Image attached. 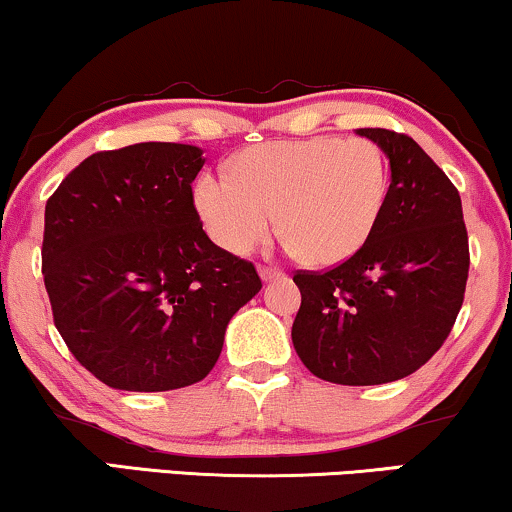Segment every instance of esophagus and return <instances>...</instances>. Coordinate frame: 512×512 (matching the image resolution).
<instances>
[{"label": "esophagus", "mask_w": 512, "mask_h": 512, "mask_svg": "<svg viewBox=\"0 0 512 512\" xmlns=\"http://www.w3.org/2000/svg\"><path fill=\"white\" fill-rule=\"evenodd\" d=\"M258 275H261L263 282H270V280H277V277H282L284 272L277 268H265V265H261V268H258Z\"/></svg>", "instance_id": "esophagus-1"}]
</instances>
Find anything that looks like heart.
<instances>
[{
	"instance_id": "1",
	"label": "heart",
	"mask_w": 512,
	"mask_h": 512,
	"mask_svg": "<svg viewBox=\"0 0 512 512\" xmlns=\"http://www.w3.org/2000/svg\"><path fill=\"white\" fill-rule=\"evenodd\" d=\"M390 169L369 138L313 136L251 145L230 176L202 174L192 185L197 216L218 247L251 254L275 230L313 268L355 256L374 235L388 202Z\"/></svg>"
}]
</instances>
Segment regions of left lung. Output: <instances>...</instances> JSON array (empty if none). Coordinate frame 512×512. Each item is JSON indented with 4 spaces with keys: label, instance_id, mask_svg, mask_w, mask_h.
<instances>
[{
    "label": "left lung",
    "instance_id": "left-lung-1",
    "mask_svg": "<svg viewBox=\"0 0 512 512\" xmlns=\"http://www.w3.org/2000/svg\"><path fill=\"white\" fill-rule=\"evenodd\" d=\"M390 159V190L374 235L348 261L298 270L291 341L317 378L378 386L421 369L447 341L468 282L459 190L414 138L357 129Z\"/></svg>",
    "mask_w": 512,
    "mask_h": 512
}]
</instances>
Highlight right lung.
Here are the masks:
<instances>
[{"instance_id": "1", "label": "right lung", "mask_w": 512, "mask_h": 512, "mask_svg": "<svg viewBox=\"0 0 512 512\" xmlns=\"http://www.w3.org/2000/svg\"><path fill=\"white\" fill-rule=\"evenodd\" d=\"M202 150L96 152L46 202L42 272L53 324L105 386L162 393L202 381L232 315L261 291L254 263L202 230Z\"/></svg>"}]
</instances>
